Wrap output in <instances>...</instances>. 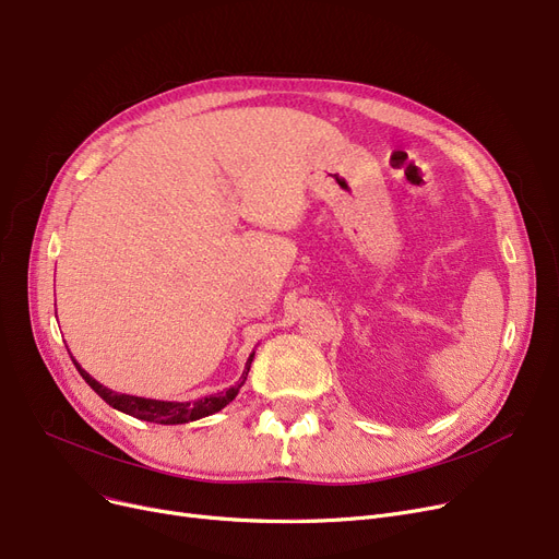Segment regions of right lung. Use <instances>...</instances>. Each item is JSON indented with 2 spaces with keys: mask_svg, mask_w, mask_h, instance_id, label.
<instances>
[{
  "mask_svg": "<svg viewBox=\"0 0 559 559\" xmlns=\"http://www.w3.org/2000/svg\"><path fill=\"white\" fill-rule=\"evenodd\" d=\"M255 350H251V356L245 365V371L240 376L238 383L233 388H228L226 392H217L211 396H203L197 401H158V399H144V396H131V394H122V392H112L108 388H104L99 380H95L91 373H87L74 358V367L79 369V373L83 376V380L91 385L110 407L120 409L124 415H131L135 419L142 421H154V424H165V426H174V424H188V421H197L203 417H211L215 413H219L222 407H226L235 396H238L240 388L245 385V380L249 376L251 362H253Z\"/></svg>",
  "mask_w": 559,
  "mask_h": 559,
  "instance_id": "obj_1",
  "label": "right lung"
}]
</instances>
